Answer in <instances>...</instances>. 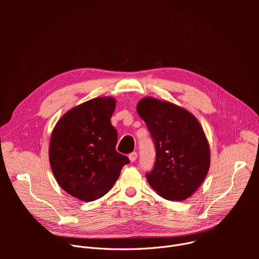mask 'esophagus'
I'll return each instance as SVG.
<instances>
[{"label": "esophagus", "instance_id": "obj_1", "mask_svg": "<svg viewBox=\"0 0 259 259\" xmlns=\"http://www.w3.org/2000/svg\"><path fill=\"white\" fill-rule=\"evenodd\" d=\"M137 158H138V153L137 152H132V153H130L129 154V159H130V161H135L137 160Z\"/></svg>", "mask_w": 259, "mask_h": 259}]
</instances>
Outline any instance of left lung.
<instances>
[{
  "instance_id": "1",
  "label": "left lung",
  "mask_w": 259,
  "mask_h": 259,
  "mask_svg": "<svg viewBox=\"0 0 259 259\" xmlns=\"http://www.w3.org/2000/svg\"><path fill=\"white\" fill-rule=\"evenodd\" d=\"M137 110L150 131L156 160L147 181L168 200H185L206 179L210 168V147L197 118L185 108L147 97Z\"/></svg>"
}]
</instances>
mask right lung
Instances as JSON below:
<instances>
[{
  "label": "right lung",
  "instance_id": "1",
  "mask_svg": "<svg viewBox=\"0 0 259 259\" xmlns=\"http://www.w3.org/2000/svg\"><path fill=\"white\" fill-rule=\"evenodd\" d=\"M115 106L111 97L92 99L68 110L52 130L51 170L64 191L79 200L104 196L129 164L115 150L117 132L110 122Z\"/></svg>",
  "mask_w": 259,
  "mask_h": 259
}]
</instances>
